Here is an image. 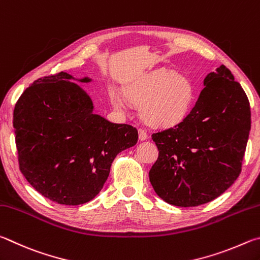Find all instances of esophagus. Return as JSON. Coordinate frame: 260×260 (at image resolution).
I'll list each match as a JSON object with an SVG mask.
<instances>
[{"mask_svg": "<svg viewBox=\"0 0 260 260\" xmlns=\"http://www.w3.org/2000/svg\"><path fill=\"white\" fill-rule=\"evenodd\" d=\"M138 135H139V140L140 142H144V140L148 139V135L144 129H138Z\"/></svg>", "mask_w": 260, "mask_h": 260, "instance_id": "esophagus-1", "label": "esophagus"}]
</instances>
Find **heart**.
Instances as JSON below:
<instances>
[{
  "mask_svg": "<svg viewBox=\"0 0 260 260\" xmlns=\"http://www.w3.org/2000/svg\"><path fill=\"white\" fill-rule=\"evenodd\" d=\"M125 94L131 103L139 105L143 120L153 126L178 124L192 107L194 86L187 77L168 70L143 75L126 85ZM114 107L127 106L125 95L116 89L108 92Z\"/></svg>",
  "mask_w": 260,
  "mask_h": 260,
  "instance_id": "obj_1",
  "label": "heart"
}]
</instances>
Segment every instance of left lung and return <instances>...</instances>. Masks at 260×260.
<instances>
[{
  "label": "left lung",
  "mask_w": 260,
  "mask_h": 260,
  "mask_svg": "<svg viewBox=\"0 0 260 260\" xmlns=\"http://www.w3.org/2000/svg\"><path fill=\"white\" fill-rule=\"evenodd\" d=\"M203 85L183 121L152 135L158 157L149 181L163 201L176 207L201 206L231 187L249 139L250 104L229 68L217 67Z\"/></svg>",
  "instance_id": "obj_1"
}]
</instances>
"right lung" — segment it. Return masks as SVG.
I'll return each instance as SVG.
<instances>
[{
  "instance_id": "right-lung-1",
  "label": "right lung",
  "mask_w": 260,
  "mask_h": 260,
  "mask_svg": "<svg viewBox=\"0 0 260 260\" xmlns=\"http://www.w3.org/2000/svg\"><path fill=\"white\" fill-rule=\"evenodd\" d=\"M92 79L67 73L39 79L13 111L21 174L44 198L79 206L99 194L118 153L137 144L138 131L94 114L81 86Z\"/></svg>"
}]
</instances>
